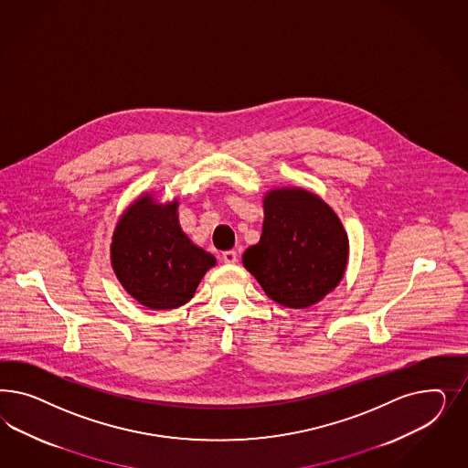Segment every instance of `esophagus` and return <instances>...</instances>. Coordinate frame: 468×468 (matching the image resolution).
<instances>
[{"mask_svg":"<svg viewBox=\"0 0 468 468\" xmlns=\"http://www.w3.org/2000/svg\"><path fill=\"white\" fill-rule=\"evenodd\" d=\"M221 259L225 264H235L239 261V254L235 250H227V252H223Z\"/></svg>","mask_w":468,"mask_h":468,"instance_id":"obj_1","label":"esophagus"}]
</instances>
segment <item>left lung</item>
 <instances>
[{
    "mask_svg": "<svg viewBox=\"0 0 468 468\" xmlns=\"http://www.w3.org/2000/svg\"><path fill=\"white\" fill-rule=\"evenodd\" d=\"M261 240L243 254V266L266 295L290 309H307L340 284L350 255L338 214L302 186L264 194Z\"/></svg>",
    "mask_w": 468,
    "mask_h": 468,
    "instance_id": "8db88e82",
    "label": "left lung"
}]
</instances>
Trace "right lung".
<instances>
[{
	"label": "right lung",
	"instance_id": "add662e5",
	"mask_svg": "<svg viewBox=\"0 0 468 468\" xmlns=\"http://www.w3.org/2000/svg\"><path fill=\"white\" fill-rule=\"evenodd\" d=\"M112 268L128 295L153 311L185 305L216 257L190 240L180 227L178 198L159 202L144 192L114 227Z\"/></svg>",
	"mask_w": 468,
	"mask_h": 468
}]
</instances>
